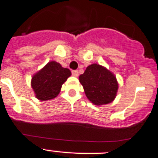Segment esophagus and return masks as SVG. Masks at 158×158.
<instances>
[{"instance_id": "esophagus-1", "label": "esophagus", "mask_w": 158, "mask_h": 158, "mask_svg": "<svg viewBox=\"0 0 158 158\" xmlns=\"http://www.w3.org/2000/svg\"><path fill=\"white\" fill-rule=\"evenodd\" d=\"M72 74L74 77H78V75H79L78 70H72Z\"/></svg>"}]
</instances>
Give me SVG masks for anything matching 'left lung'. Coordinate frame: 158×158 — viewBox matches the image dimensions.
I'll use <instances>...</instances> for the list:
<instances>
[{
  "label": "left lung",
  "mask_w": 158,
  "mask_h": 158,
  "mask_svg": "<svg viewBox=\"0 0 158 158\" xmlns=\"http://www.w3.org/2000/svg\"><path fill=\"white\" fill-rule=\"evenodd\" d=\"M79 81L87 98L97 106L112 102L118 89L116 77L104 66L94 63L80 75Z\"/></svg>",
  "instance_id": "8db88e82"
}]
</instances>
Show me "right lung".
Masks as SVG:
<instances>
[{
	"label": "right lung",
	"mask_w": 158,
	"mask_h": 158,
	"mask_svg": "<svg viewBox=\"0 0 158 158\" xmlns=\"http://www.w3.org/2000/svg\"><path fill=\"white\" fill-rule=\"evenodd\" d=\"M70 75L69 69L63 68L57 62H49L32 77L31 86L36 98L41 101L56 98Z\"/></svg>",
	"instance_id": "obj_1"
}]
</instances>
